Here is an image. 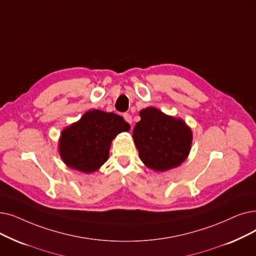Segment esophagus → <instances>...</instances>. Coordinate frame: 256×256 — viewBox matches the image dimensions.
<instances>
[{
  "label": "esophagus",
  "instance_id": "1",
  "mask_svg": "<svg viewBox=\"0 0 256 256\" xmlns=\"http://www.w3.org/2000/svg\"><path fill=\"white\" fill-rule=\"evenodd\" d=\"M124 120L128 122V124H132V116H130L128 113H126V114H124Z\"/></svg>",
  "mask_w": 256,
  "mask_h": 256
}]
</instances>
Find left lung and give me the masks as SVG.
<instances>
[{
  "label": "left lung",
  "instance_id": "1",
  "mask_svg": "<svg viewBox=\"0 0 256 256\" xmlns=\"http://www.w3.org/2000/svg\"><path fill=\"white\" fill-rule=\"evenodd\" d=\"M140 117L132 138L141 161L154 172H165L182 164L192 141V130L185 122L152 106L140 110Z\"/></svg>",
  "mask_w": 256,
  "mask_h": 256
}]
</instances>
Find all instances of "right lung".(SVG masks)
I'll return each mask as SVG.
<instances>
[{
    "mask_svg": "<svg viewBox=\"0 0 256 256\" xmlns=\"http://www.w3.org/2000/svg\"><path fill=\"white\" fill-rule=\"evenodd\" d=\"M130 126L121 116L99 110H88L60 134V154L69 168L91 174L108 160L112 140Z\"/></svg>",
    "mask_w": 256,
    "mask_h": 256,
    "instance_id": "obj_1",
    "label": "right lung"
}]
</instances>
